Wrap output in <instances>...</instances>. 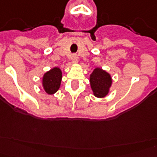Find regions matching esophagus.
I'll return each instance as SVG.
<instances>
[{
  "instance_id": "1",
  "label": "esophagus",
  "mask_w": 157,
  "mask_h": 157,
  "mask_svg": "<svg viewBox=\"0 0 157 157\" xmlns=\"http://www.w3.org/2000/svg\"><path fill=\"white\" fill-rule=\"evenodd\" d=\"M71 62H72L73 64H77V63L78 62V57L77 56L76 54L72 55V57H71Z\"/></svg>"
}]
</instances>
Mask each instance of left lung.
<instances>
[{"label":"left lung","mask_w":157,"mask_h":157,"mask_svg":"<svg viewBox=\"0 0 157 157\" xmlns=\"http://www.w3.org/2000/svg\"><path fill=\"white\" fill-rule=\"evenodd\" d=\"M112 85V78L109 72L100 67H96L90 75V86L93 95L105 98L109 94Z\"/></svg>","instance_id":"left-lung-1"}]
</instances>
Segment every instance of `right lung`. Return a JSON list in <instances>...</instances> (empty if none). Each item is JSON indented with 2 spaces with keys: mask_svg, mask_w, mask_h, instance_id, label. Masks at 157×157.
Listing matches in <instances>:
<instances>
[{
  "mask_svg": "<svg viewBox=\"0 0 157 157\" xmlns=\"http://www.w3.org/2000/svg\"><path fill=\"white\" fill-rule=\"evenodd\" d=\"M62 80V71L59 67H53L44 73L41 78L43 90L48 95H52L59 91Z\"/></svg>",
  "mask_w": 157,
  "mask_h": 157,
  "instance_id": "1",
  "label": "right lung"
}]
</instances>
